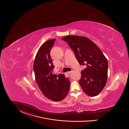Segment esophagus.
<instances>
[{"label": "esophagus", "instance_id": "obj_1", "mask_svg": "<svg viewBox=\"0 0 129 129\" xmlns=\"http://www.w3.org/2000/svg\"><path fill=\"white\" fill-rule=\"evenodd\" d=\"M72 72V71H69L68 72V73H69V74H71Z\"/></svg>", "mask_w": 129, "mask_h": 129}]
</instances>
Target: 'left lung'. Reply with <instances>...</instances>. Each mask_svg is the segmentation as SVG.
Returning a JSON list of instances; mask_svg holds the SVG:
<instances>
[{"label": "left lung", "mask_w": 129, "mask_h": 129, "mask_svg": "<svg viewBox=\"0 0 129 129\" xmlns=\"http://www.w3.org/2000/svg\"><path fill=\"white\" fill-rule=\"evenodd\" d=\"M68 42L81 65L86 68L81 71L79 81L83 91L93 97L100 93L108 79V62L100 48L89 39L69 35L61 39Z\"/></svg>", "instance_id": "left-lung-1"}]
</instances>
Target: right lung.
I'll return each mask as SVG.
<instances>
[{
    "instance_id": "obj_1",
    "label": "right lung",
    "mask_w": 129,
    "mask_h": 129,
    "mask_svg": "<svg viewBox=\"0 0 129 129\" xmlns=\"http://www.w3.org/2000/svg\"><path fill=\"white\" fill-rule=\"evenodd\" d=\"M56 39L46 41L41 45L35 57L33 69L40 89L44 96L53 101L63 100L68 94L70 81L64 74L55 75L50 52Z\"/></svg>"
}]
</instances>
